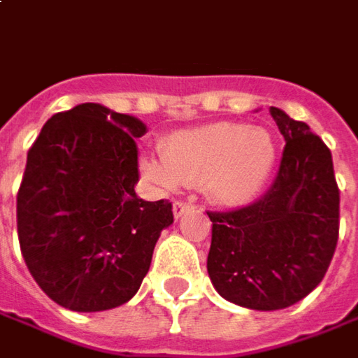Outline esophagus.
<instances>
[{
    "mask_svg": "<svg viewBox=\"0 0 358 358\" xmlns=\"http://www.w3.org/2000/svg\"><path fill=\"white\" fill-rule=\"evenodd\" d=\"M192 210V203H186V201H182V199H176L174 201V208H172V211H174V217L178 220V217H182L186 211Z\"/></svg>",
    "mask_w": 358,
    "mask_h": 358,
    "instance_id": "34e87169",
    "label": "esophagus"
}]
</instances>
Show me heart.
I'll list each match as a JSON object with an SVG mask.
<instances>
[{
  "label": "heart",
  "mask_w": 358,
  "mask_h": 358,
  "mask_svg": "<svg viewBox=\"0 0 358 358\" xmlns=\"http://www.w3.org/2000/svg\"><path fill=\"white\" fill-rule=\"evenodd\" d=\"M160 152L162 157L141 159L147 178L164 189L201 184L220 206L255 198L276 162V143L266 129L231 121L172 133Z\"/></svg>",
  "instance_id": "1"
}]
</instances>
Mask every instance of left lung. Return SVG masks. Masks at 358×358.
<instances>
[{
  "label": "left lung",
  "mask_w": 358,
  "mask_h": 358,
  "mask_svg": "<svg viewBox=\"0 0 358 358\" xmlns=\"http://www.w3.org/2000/svg\"><path fill=\"white\" fill-rule=\"evenodd\" d=\"M286 147L268 192L231 211H208V272L225 300L282 310L323 280L339 239V188L331 150L282 109L271 108Z\"/></svg>",
  "instance_id": "obj_1"
}]
</instances>
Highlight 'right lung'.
<instances>
[{
    "label": "right lung",
    "mask_w": 358,
    "mask_h": 358,
    "mask_svg": "<svg viewBox=\"0 0 358 358\" xmlns=\"http://www.w3.org/2000/svg\"><path fill=\"white\" fill-rule=\"evenodd\" d=\"M147 127L99 103L60 111L27 152L17 194L21 255L41 290L72 312H103L141 288L169 199L135 194Z\"/></svg>",
    "instance_id": "right-lung-1"
}]
</instances>
